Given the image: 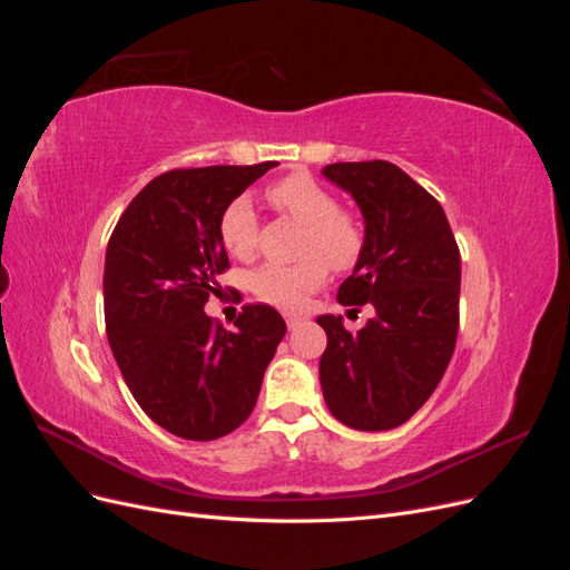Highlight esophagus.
<instances>
[{"label": "esophagus", "instance_id": "34e87169", "mask_svg": "<svg viewBox=\"0 0 570 570\" xmlns=\"http://www.w3.org/2000/svg\"><path fill=\"white\" fill-rule=\"evenodd\" d=\"M285 323H287L289 331H295V327L302 323V316H297V314H287V316H285Z\"/></svg>", "mask_w": 570, "mask_h": 570}]
</instances>
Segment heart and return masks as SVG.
<instances>
[{"instance_id": "1", "label": "heart", "mask_w": 570, "mask_h": 570, "mask_svg": "<svg viewBox=\"0 0 570 570\" xmlns=\"http://www.w3.org/2000/svg\"><path fill=\"white\" fill-rule=\"evenodd\" d=\"M268 202L304 226L299 254L295 264H266L252 273L254 295L273 306L295 308L308 292H314L327 275V266L335 271L352 268L364 252V228L361 223L342 212L337 199L306 174H292L266 189ZM220 243L233 256L247 258L256 247L258 223L254 204L247 195L230 199L218 218Z\"/></svg>"}]
</instances>
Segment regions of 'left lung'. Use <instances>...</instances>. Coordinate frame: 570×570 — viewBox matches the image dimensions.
<instances>
[{"mask_svg": "<svg viewBox=\"0 0 570 570\" xmlns=\"http://www.w3.org/2000/svg\"><path fill=\"white\" fill-rule=\"evenodd\" d=\"M323 176L364 216V252L337 302L371 304L356 333L342 316L316 323L327 335L321 387L333 416L354 430L406 423L435 392L459 333L461 256L440 202L390 161L331 164Z\"/></svg>", "mask_w": 570, "mask_h": 570, "instance_id": "obj_1", "label": "left lung"}]
</instances>
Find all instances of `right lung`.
Returning a JSON list of instances; mask_svg holds the SVG:
<instances>
[{
  "mask_svg": "<svg viewBox=\"0 0 570 570\" xmlns=\"http://www.w3.org/2000/svg\"><path fill=\"white\" fill-rule=\"evenodd\" d=\"M178 168L140 189L111 233L105 318L116 364L147 416L183 440H218L243 425L287 331L266 304H247L228 331L204 314L228 254L226 204L268 168Z\"/></svg>",
  "mask_w": 570,
  "mask_h": 570,
  "instance_id": "add662e5",
  "label": "right lung"
}]
</instances>
